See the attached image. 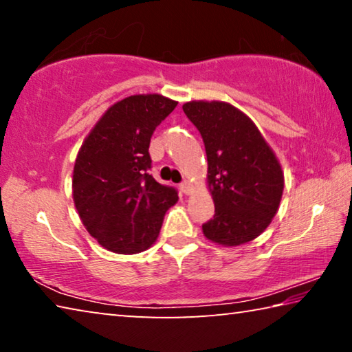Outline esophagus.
I'll return each instance as SVG.
<instances>
[{
  "label": "esophagus",
  "mask_w": 352,
  "mask_h": 352,
  "mask_svg": "<svg viewBox=\"0 0 352 352\" xmlns=\"http://www.w3.org/2000/svg\"><path fill=\"white\" fill-rule=\"evenodd\" d=\"M180 190L183 194H190V190H192V186H190V183L189 182H183V183H180Z\"/></svg>",
  "instance_id": "obj_1"
}]
</instances>
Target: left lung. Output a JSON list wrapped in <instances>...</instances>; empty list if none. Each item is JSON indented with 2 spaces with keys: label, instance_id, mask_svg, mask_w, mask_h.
<instances>
[{
  "label": "left lung",
  "instance_id": "1",
  "mask_svg": "<svg viewBox=\"0 0 352 352\" xmlns=\"http://www.w3.org/2000/svg\"><path fill=\"white\" fill-rule=\"evenodd\" d=\"M183 111L204 138L216 206L212 219L201 225L204 234L226 247L253 241L279 208L281 164L252 119L231 104L192 100Z\"/></svg>",
  "mask_w": 352,
  "mask_h": 352
}]
</instances>
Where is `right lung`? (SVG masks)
<instances>
[{"label": "right lung", "instance_id": "1", "mask_svg": "<svg viewBox=\"0 0 352 352\" xmlns=\"http://www.w3.org/2000/svg\"><path fill=\"white\" fill-rule=\"evenodd\" d=\"M177 102L162 94H136L111 105L77 153L73 199L83 225L104 248L144 252L157 241L175 188L148 174L151 138Z\"/></svg>", "mask_w": 352, "mask_h": 352}]
</instances>
